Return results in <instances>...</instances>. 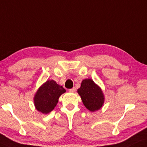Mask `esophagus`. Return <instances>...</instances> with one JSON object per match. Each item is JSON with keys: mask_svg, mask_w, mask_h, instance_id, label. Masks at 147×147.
<instances>
[{"mask_svg": "<svg viewBox=\"0 0 147 147\" xmlns=\"http://www.w3.org/2000/svg\"><path fill=\"white\" fill-rule=\"evenodd\" d=\"M69 91L70 93H74V92H76V88H71V89L69 90Z\"/></svg>", "mask_w": 147, "mask_h": 147, "instance_id": "1", "label": "esophagus"}]
</instances>
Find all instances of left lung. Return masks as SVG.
<instances>
[{"label":"left lung","mask_w":147,"mask_h":147,"mask_svg":"<svg viewBox=\"0 0 147 147\" xmlns=\"http://www.w3.org/2000/svg\"><path fill=\"white\" fill-rule=\"evenodd\" d=\"M78 93L81 97L83 104L90 112L99 110L104 104V95L102 90L93 80H83Z\"/></svg>","instance_id":"8db88e82"}]
</instances>
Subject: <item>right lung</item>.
<instances>
[{"mask_svg":"<svg viewBox=\"0 0 147 147\" xmlns=\"http://www.w3.org/2000/svg\"><path fill=\"white\" fill-rule=\"evenodd\" d=\"M65 92L66 90L53 80H47L39 88L34 97L36 109L43 114H48L54 110L59 97Z\"/></svg>","mask_w":147,"mask_h":147,"instance_id":"add662e5","label":"right lung"}]
</instances>
